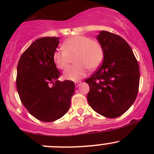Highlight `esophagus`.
I'll return each mask as SVG.
<instances>
[{
    "instance_id": "esophagus-1",
    "label": "esophagus",
    "mask_w": 154,
    "mask_h": 154,
    "mask_svg": "<svg viewBox=\"0 0 154 154\" xmlns=\"http://www.w3.org/2000/svg\"><path fill=\"white\" fill-rule=\"evenodd\" d=\"M81 83H82L81 81H76V82H74V84H75V86L77 88V87L81 84Z\"/></svg>"
}]
</instances>
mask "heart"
Segmentation results:
<instances>
[{
    "mask_svg": "<svg viewBox=\"0 0 154 154\" xmlns=\"http://www.w3.org/2000/svg\"><path fill=\"white\" fill-rule=\"evenodd\" d=\"M63 51H56L53 54V61L59 69L68 67L70 58L74 57L75 65L65 71L64 78L77 81L86 75L88 69L95 70L103 60V49L95 40L83 35H74L67 38L62 45Z\"/></svg>",
    "mask_w": 154,
    "mask_h": 154,
    "instance_id": "heart-1",
    "label": "heart"
}]
</instances>
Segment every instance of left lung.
Returning a JSON list of instances; mask_svg holds the SVG:
<instances>
[{"label": "left lung", "mask_w": 154, "mask_h": 154, "mask_svg": "<svg viewBox=\"0 0 154 154\" xmlns=\"http://www.w3.org/2000/svg\"><path fill=\"white\" fill-rule=\"evenodd\" d=\"M97 39L103 49L100 68L85 82L89 86L88 104L98 114L114 119L134 103L139 86V66L128 43L119 35L102 30Z\"/></svg>", "instance_id": "obj_1"}]
</instances>
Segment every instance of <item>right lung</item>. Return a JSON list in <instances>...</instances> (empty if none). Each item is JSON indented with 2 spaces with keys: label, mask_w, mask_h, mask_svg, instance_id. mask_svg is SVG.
I'll return each mask as SVG.
<instances>
[{
  "label": "right lung",
  "mask_w": 154,
  "mask_h": 154,
  "mask_svg": "<svg viewBox=\"0 0 154 154\" xmlns=\"http://www.w3.org/2000/svg\"><path fill=\"white\" fill-rule=\"evenodd\" d=\"M58 37L36 39L22 54L17 67L16 87L21 103L38 120L51 122L68 111L75 89L73 81L58 80L61 74L53 61Z\"/></svg>",
  "instance_id": "add662e5"
}]
</instances>
